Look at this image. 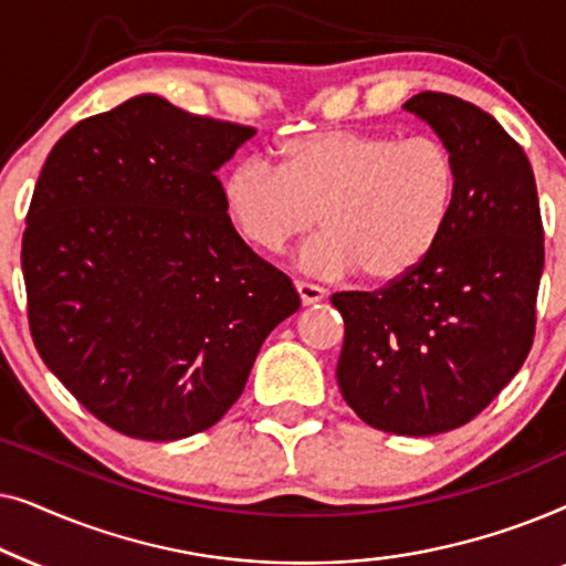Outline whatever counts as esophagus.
<instances>
[{
	"mask_svg": "<svg viewBox=\"0 0 566 566\" xmlns=\"http://www.w3.org/2000/svg\"><path fill=\"white\" fill-rule=\"evenodd\" d=\"M296 291H298V298L304 306L319 304V301L327 298V291L319 289V285H314V283H306V281H296Z\"/></svg>",
	"mask_w": 566,
	"mask_h": 566,
	"instance_id": "1",
	"label": "esophagus"
}]
</instances>
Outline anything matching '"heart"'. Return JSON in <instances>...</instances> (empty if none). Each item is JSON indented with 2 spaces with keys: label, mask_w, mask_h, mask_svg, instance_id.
Here are the masks:
<instances>
[{
  "label": "heart",
  "mask_w": 566,
  "mask_h": 566,
  "mask_svg": "<svg viewBox=\"0 0 566 566\" xmlns=\"http://www.w3.org/2000/svg\"><path fill=\"white\" fill-rule=\"evenodd\" d=\"M281 165L250 157L221 182V200L254 250L283 252L324 231L301 252L316 277L363 270L370 283H397L436 252L459 196V161L443 138L368 130H316L277 146Z\"/></svg>",
  "instance_id": "heart-1"
}]
</instances>
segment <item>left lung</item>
I'll return each instance as SVG.
<instances>
[{
    "mask_svg": "<svg viewBox=\"0 0 566 566\" xmlns=\"http://www.w3.org/2000/svg\"><path fill=\"white\" fill-rule=\"evenodd\" d=\"M459 161V196L436 252L378 291H343L337 384L370 428L438 436L490 407L528 358L544 273V223L531 161L482 107L420 92Z\"/></svg>",
    "mask_w": 566,
    "mask_h": 566,
    "instance_id": "left-lung-1",
    "label": "left lung"
}]
</instances>
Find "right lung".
I'll return each instance as SVG.
<instances>
[{"instance_id":"obj_1","label":"right lung","mask_w":566,"mask_h":566,"mask_svg":"<svg viewBox=\"0 0 566 566\" xmlns=\"http://www.w3.org/2000/svg\"><path fill=\"white\" fill-rule=\"evenodd\" d=\"M258 130L138 95L69 128L22 234L35 350L76 401L138 440L203 432L301 306L237 234L216 177Z\"/></svg>"}]
</instances>
